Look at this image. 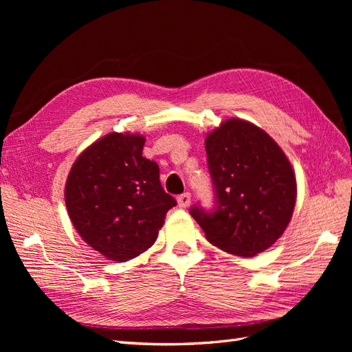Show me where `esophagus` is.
<instances>
[{
  "instance_id": "esophagus-1",
  "label": "esophagus",
  "mask_w": 352,
  "mask_h": 352,
  "mask_svg": "<svg viewBox=\"0 0 352 352\" xmlns=\"http://www.w3.org/2000/svg\"><path fill=\"white\" fill-rule=\"evenodd\" d=\"M177 202H179V207H182V208L189 207V204H190V194H189V192L180 194V195L177 197Z\"/></svg>"
}]
</instances>
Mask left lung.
I'll return each mask as SVG.
<instances>
[{"mask_svg": "<svg viewBox=\"0 0 352 352\" xmlns=\"http://www.w3.org/2000/svg\"><path fill=\"white\" fill-rule=\"evenodd\" d=\"M214 207L189 210L217 248L252 257L279 239L289 223L296 180L289 160L272 138L239 119H229L206 138Z\"/></svg>", "mask_w": 352, "mask_h": 352, "instance_id": "8db88e82", "label": "left lung"}]
</instances>
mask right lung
Listing matches in <instances>:
<instances>
[{
    "label": "right lung",
    "instance_id": "add662e5",
    "mask_svg": "<svg viewBox=\"0 0 352 352\" xmlns=\"http://www.w3.org/2000/svg\"><path fill=\"white\" fill-rule=\"evenodd\" d=\"M145 138L109 133L74 162L65 198L82 239L113 261L138 257L155 242L176 199L160 184V167L142 157Z\"/></svg>",
    "mask_w": 352,
    "mask_h": 352
}]
</instances>
